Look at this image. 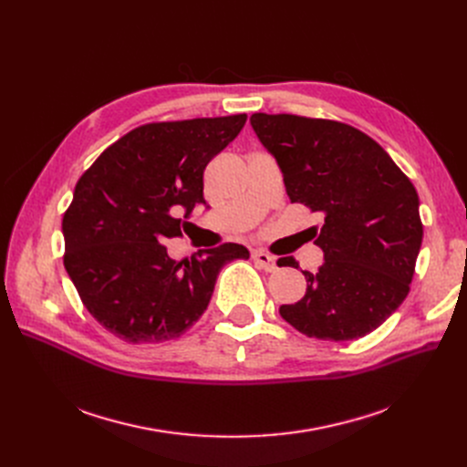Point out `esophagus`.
Wrapping results in <instances>:
<instances>
[{
	"mask_svg": "<svg viewBox=\"0 0 467 467\" xmlns=\"http://www.w3.org/2000/svg\"><path fill=\"white\" fill-rule=\"evenodd\" d=\"M252 257H254V261H255L261 268H265L266 273H275L276 268H278L276 257H273L271 254H265V252H261V250H255V252L252 254Z\"/></svg>",
	"mask_w": 467,
	"mask_h": 467,
	"instance_id": "1",
	"label": "esophagus"
}]
</instances>
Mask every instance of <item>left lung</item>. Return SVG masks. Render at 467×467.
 Masks as SVG:
<instances>
[{"mask_svg": "<svg viewBox=\"0 0 467 467\" xmlns=\"http://www.w3.org/2000/svg\"><path fill=\"white\" fill-rule=\"evenodd\" d=\"M250 122L275 157L289 201L324 215L314 240L324 265L303 271L305 297L282 305V317L322 340L365 337L409 293L422 246L414 185L373 138L345 122L285 113H254ZM278 265L299 266L293 257Z\"/></svg>", "mask_w": 467, "mask_h": 467, "instance_id": "obj_1", "label": "left lung"}]
</instances>
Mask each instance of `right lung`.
<instances>
[{"mask_svg":"<svg viewBox=\"0 0 467 467\" xmlns=\"http://www.w3.org/2000/svg\"><path fill=\"white\" fill-rule=\"evenodd\" d=\"M246 115L153 122L130 130L94 161L62 221L64 266L94 320L143 345L183 335L208 308L240 244L171 259L162 246L204 202V168L238 136Z\"/></svg>","mask_w":467,"mask_h":467,"instance_id":"right-lung-1","label":"right lung"}]
</instances>
